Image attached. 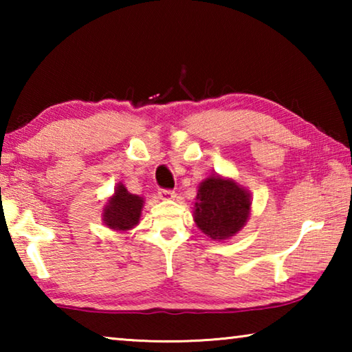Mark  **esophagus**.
Listing matches in <instances>:
<instances>
[{"instance_id": "34e87169", "label": "esophagus", "mask_w": 352, "mask_h": 352, "mask_svg": "<svg viewBox=\"0 0 352 352\" xmlns=\"http://www.w3.org/2000/svg\"><path fill=\"white\" fill-rule=\"evenodd\" d=\"M158 197L162 200H169L175 197V190L172 189H160L158 190Z\"/></svg>"}]
</instances>
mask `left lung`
Wrapping results in <instances>:
<instances>
[{"mask_svg": "<svg viewBox=\"0 0 352 352\" xmlns=\"http://www.w3.org/2000/svg\"><path fill=\"white\" fill-rule=\"evenodd\" d=\"M250 194L234 182L210 177L200 184L194 219L199 228L211 239L234 236L250 216Z\"/></svg>", "mask_w": 352, "mask_h": 352, "instance_id": "8db88e82", "label": "left lung"}]
</instances>
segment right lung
Listing matches in <instances>:
<instances>
[{"instance_id": "obj_1", "label": "right lung", "mask_w": 352, "mask_h": 352, "mask_svg": "<svg viewBox=\"0 0 352 352\" xmlns=\"http://www.w3.org/2000/svg\"><path fill=\"white\" fill-rule=\"evenodd\" d=\"M144 200L138 195L130 194L119 183L115 195L109 200L104 210V222L113 230H130L140 222L141 210Z\"/></svg>"}]
</instances>
